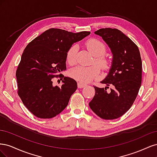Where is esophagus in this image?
<instances>
[{"mask_svg": "<svg viewBox=\"0 0 157 157\" xmlns=\"http://www.w3.org/2000/svg\"><path fill=\"white\" fill-rule=\"evenodd\" d=\"M86 86H87V84H84L83 82H78L77 83V86H78V88H82Z\"/></svg>", "mask_w": 157, "mask_h": 157, "instance_id": "34e87169", "label": "esophagus"}]
</instances>
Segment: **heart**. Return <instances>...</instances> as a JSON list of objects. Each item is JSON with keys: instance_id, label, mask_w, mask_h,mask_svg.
Returning <instances> with one entry per match:
<instances>
[{"instance_id": "1", "label": "heart", "mask_w": 157, "mask_h": 157, "mask_svg": "<svg viewBox=\"0 0 157 157\" xmlns=\"http://www.w3.org/2000/svg\"><path fill=\"white\" fill-rule=\"evenodd\" d=\"M86 46L94 55L92 62L101 66L103 70H107L110 67V60L105 55L107 48L105 43L98 39H90L86 42ZM78 50L77 44H73L68 49L66 53V61L69 65L75 63L76 55ZM100 68L97 64L89 66L77 65L69 71V75L72 78L82 82H88L98 77Z\"/></svg>"}]
</instances>
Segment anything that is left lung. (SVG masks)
I'll use <instances>...</instances> for the list:
<instances>
[{"label":"left lung","instance_id":"obj_1","mask_svg":"<svg viewBox=\"0 0 157 157\" xmlns=\"http://www.w3.org/2000/svg\"><path fill=\"white\" fill-rule=\"evenodd\" d=\"M95 34L108 44L113 61L107 76L101 81L107 86H94L96 94L89 106L103 119H116L129 110L139 92L142 75L140 52L134 42L118 29L103 28ZM109 86L112 88L107 90Z\"/></svg>","mask_w":157,"mask_h":157}]
</instances>
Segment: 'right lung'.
<instances>
[{"instance_id":"add662e5","label":"right lung","mask_w":157,"mask_h":157,"mask_svg":"<svg viewBox=\"0 0 157 157\" xmlns=\"http://www.w3.org/2000/svg\"><path fill=\"white\" fill-rule=\"evenodd\" d=\"M90 32L72 33L61 29L45 31L27 44L16 70L17 94L33 115L51 118L67 106L77 88L73 78L58 75L66 70V53L76 42ZM59 76L63 84L53 86V78Z\"/></svg>"}]
</instances>
